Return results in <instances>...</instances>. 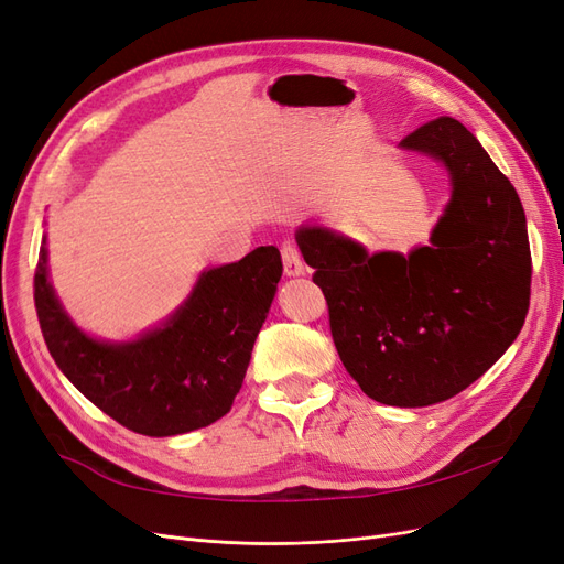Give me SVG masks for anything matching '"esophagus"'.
<instances>
[{
	"label": "esophagus",
	"instance_id": "esophagus-1",
	"mask_svg": "<svg viewBox=\"0 0 564 564\" xmlns=\"http://www.w3.org/2000/svg\"><path fill=\"white\" fill-rule=\"evenodd\" d=\"M282 263H284V275L286 278H299L303 275V261L294 242H282Z\"/></svg>",
	"mask_w": 564,
	"mask_h": 564
}]
</instances>
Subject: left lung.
I'll return each mask as SVG.
<instances>
[{
	"instance_id": "obj_1",
	"label": "left lung",
	"mask_w": 564,
	"mask_h": 564,
	"mask_svg": "<svg viewBox=\"0 0 564 564\" xmlns=\"http://www.w3.org/2000/svg\"><path fill=\"white\" fill-rule=\"evenodd\" d=\"M401 149L438 161L451 200L430 245L368 251L305 224L296 242L328 305L332 336L361 392L422 408L467 390L518 338L530 307L525 209L474 134L451 116L408 134Z\"/></svg>"
}]
</instances>
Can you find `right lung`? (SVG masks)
<instances>
[{
  "label": "right lung",
  "mask_w": 564,
  "mask_h": 564,
  "mask_svg": "<svg viewBox=\"0 0 564 564\" xmlns=\"http://www.w3.org/2000/svg\"><path fill=\"white\" fill-rule=\"evenodd\" d=\"M282 278L278 247L203 270L188 299L134 340L84 334L48 280L46 236L34 305L48 352L102 413L144 436H177L224 417L240 392L251 347Z\"/></svg>",
  "instance_id": "1"
}]
</instances>
